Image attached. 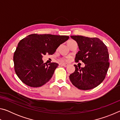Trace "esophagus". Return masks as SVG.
Here are the masks:
<instances>
[{
    "label": "esophagus",
    "instance_id": "esophagus-1",
    "mask_svg": "<svg viewBox=\"0 0 120 120\" xmlns=\"http://www.w3.org/2000/svg\"><path fill=\"white\" fill-rule=\"evenodd\" d=\"M61 66H62L64 67H67L68 66V64H60Z\"/></svg>",
    "mask_w": 120,
    "mask_h": 120
}]
</instances>
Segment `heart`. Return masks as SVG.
I'll return each instance as SVG.
<instances>
[{"mask_svg":"<svg viewBox=\"0 0 120 120\" xmlns=\"http://www.w3.org/2000/svg\"><path fill=\"white\" fill-rule=\"evenodd\" d=\"M72 41L73 40H70L69 41H68V42H70V41ZM69 60H70L69 56H66V57H64V58H61L62 61H68Z\"/></svg>","mask_w":120,"mask_h":120,"instance_id":"1","label":"heart"}]
</instances>
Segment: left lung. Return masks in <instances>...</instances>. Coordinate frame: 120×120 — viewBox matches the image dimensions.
<instances>
[{
    "mask_svg": "<svg viewBox=\"0 0 120 120\" xmlns=\"http://www.w3.org/2000/svg\"><path fill=\"white\" fill-rule=\"evenodd\" d=\"M70 37L77 42L79 49L75 62L82 61L85 64L84 68L74 65L75 72L69 76L71 82L82 90L95 88L104 80L109 66L107 46L97 38L80 35Z\"/></svg>",
    "mask_w": 120,
    "mask_h": 120,
    "instance_id": "8db88e82",
    "label": "left lung"
}]
</instances>
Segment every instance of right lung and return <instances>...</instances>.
Masks as SVG:
<instances>
[{"label":"right lung","mask_w":120,"mask_h":120,"mask_svg":"<svg viewBox=\"0 0 120 120\" xmlns=\"http://www.w3.org/2000/svg\"><path fill=\"white\" fill-rule=\"evenodd\" d=\"M69 38L65 35L32 34L20 41L13 56L14 69L20 80L32 87H41L48 82L58 64H45L43 56L53 54Z\"/></svg>","instance_id":"add662e5"}]
</instances>
